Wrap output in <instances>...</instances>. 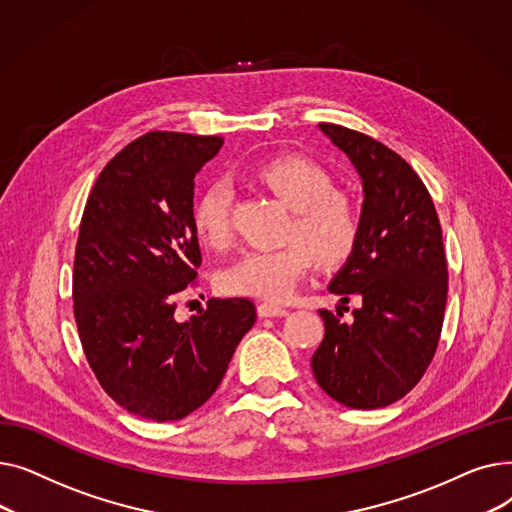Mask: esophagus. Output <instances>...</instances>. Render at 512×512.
Returning a JSON list of instances; mask_svg holds the SVG:
<instances>
[{"instance_id":"esophagus-1","label":"esophagus","mask_w":512,"mask_h":512,"mask_svg":"<svg viewBox=\"0 0 512 512\" xmlns=\"http://www.w3.org/2000/svg\"><path fill=\"white\" fill-rule=\"evenodd\" d=\"M257 313H259V317H284V315H288V311L284 307H276V305H270V303H259Z\"/></svg>"}]
</instances>
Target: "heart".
<instances>
[{"instance_id":"b5f03b06","label":"heart","mask_w":512,"mask_h":512,"mask_svg":"<svg viewBox=\"0 0 512 512\" xmlns=\"http://www.w3.org/2000/svg\"><path fill=\"white\" fill-rule=\"evenodd\" d=\"M255 178L294 211L288 226L290 242L280 249L242 253L220 276L228 294L263 301H286L309 274L315 257L336 267L353 257L361 238L359 205L336 191L334 176L313 159L280 155L255 168ZM193 226L205 245L224 249L232 236V188L211 180L193 207Z\"/></svg>"}]
</instances>
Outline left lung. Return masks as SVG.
<instances>
[{
  "instance_id": "1",
  "label": "left lung",
  "mask_w": 512,
  "mask_h": 512,
  "mask_svg": "<svg viewBox=\"0 0 512 512\" xmlns=\"http://www.w3.org/2000/svg\"><path fill=\"white\" fill-rule=\"evenodd\" d=\"M363 180L357 251L330 284L340 303L361 299L351 324L319 309L326 336L311 357L328 396L380 409L409 394L432 363L444 324L448 263L442 226L423 180L398 153L363 132L321 122Z\"/></svg>"
}]
</instances>
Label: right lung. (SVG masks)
I'll list each match as a JSON object with an SVG mask.
<instances>
[{"label":"right lung","instance_id":"add662e5","mask_svg":"<svg viewBox=\"0 0 512 512\" xmlns=\"http://www.w3.org/2000/svg\"><path fill=\"white\" fill-rule=\"evenodd\" d=\"M222 137L153 130L107 164L80 220L72 299L85 357L101 388L128 413L178 421L218 390L253 324L249 299H209L176 321L195 286V176Z\"/></svg>","mask_w":512,"mask_h":512}]
</instances>
